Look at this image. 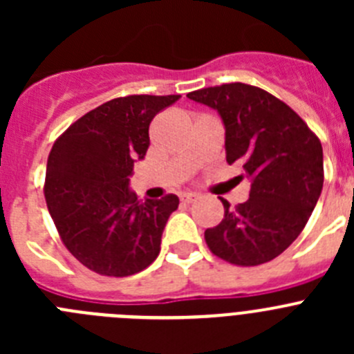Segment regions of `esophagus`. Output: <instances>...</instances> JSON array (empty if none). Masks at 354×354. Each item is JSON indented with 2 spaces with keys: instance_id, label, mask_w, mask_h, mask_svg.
Masks as SVG:
<instances>
[{
  "instance_id": "obj_1",
  "label": "esophagus",
  "mask_w": 354,
  "mask_h": 354,
  "mask_svg": "<svg viewBox=\"0 0 354 354\" xmlns=\"http://www.w3.org/2000/svg\"><path fill=\"white\" fill-rule=\"evenodd\" d=\"M196 200H198V195H196V193H184V195H180V202H183V204H193Z\"/></svg>"
}]
</instances>
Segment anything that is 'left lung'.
<instances>
[{"label": "left lung", "instance_id": "8db88e82", "mask_svg": "<svg viewBox=\"0 0 354 354\" xmlns=\"http://www.w3.org/2000/svg\"><path fill=\"white\" fill-rule=\"evenodd\" d=\"M218 111L225 127L227 162H239L250 198L225 207L223 220L205 230L214 255L237 266L273 261L301 234L323 192V147L286 102L245 83L187 93Z\"/></svg>", "mask_w": 354, "mask_h": 354}]
</instances>
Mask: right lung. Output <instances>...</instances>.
Returning a JSON list of instances; mask_svg holds the SVG:
<instances>
[{"instance_id": "add662e5", "label": "right lung", "mask_w": 354, "mask_h": 354, "mask_svg": "<svg viewBox=\"0 0 354 354\" xmlns=\"http://www.w3.org/2000/svg\"><path fill=\"white\" fill-rule=\"evenodd\" d=\"M179 99L118 97L83 115L53 145L44 187L49 214L68 252L88 270L129 277L159 255L179 198L140 202L129 177L147 154L152 118Z\"/></svg>"}]
</instances>
